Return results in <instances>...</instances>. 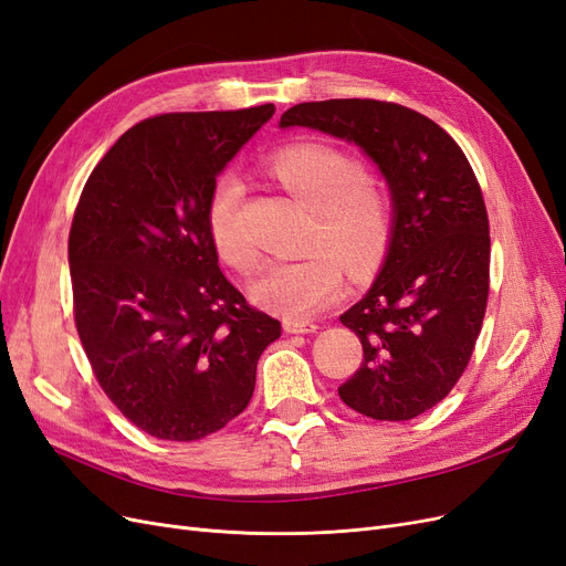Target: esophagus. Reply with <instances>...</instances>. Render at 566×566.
<instances>
[{
    "mask_svg": "<svg viewBox=\"0 0 566 566\" xmlns=\"http://www.w3.org/2000/svg\"><path fill=\"white\" fill-rule=\"evenodd\" d=\"M283 328L285 333H316L318 325L310 318H285Z\"/></svg>",
    "mask_w": 566,
    "mask_h": 566,
    "instance_id": "obj_1",
    "label": "esophagus"
}]
</instances>
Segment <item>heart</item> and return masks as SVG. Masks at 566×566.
Masks as SVG:
<instances>
[{"instance_id":"b5f03b06","label":"heart","mask_w":566,"mask_h":566,"mask_svg":"<svg viewBox=\"0 0 566 566\" xmlns=\"http://www.w3.org/2000/svg\"><path fill=\"white\" fill-rule=\"evenodd\" d=\"M271 172L314 212L310 254L273 262L254 283V300L290 318H304L335 302L345 287L347 266L358 273L378 264L391 241V202L366 179V169L345 148L321 142L293 144L271 158ZM243 181L233 172L214 177L205 198V224L217 252L250 273L260 250L241 229Z\"/></svg>"}]
</instances>
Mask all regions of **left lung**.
<instances>
[{
    "label": "left lung",
    "instance_id": "left-lung-1",
    "mask_svg": "<svg viewBox=\"0 0 566 566\" xmlns=\"http://www.w3.org/2000/svg\"><path fill=\"white\" fill-rule=\"evenodd\" d=\"M354 142L378 163L394 200L385 266L339 316L364 345L339 399L373 420H410L465 373L489 300L491 238L482 188L465 153L430 117L391 101L300 104L281 127Z\"/></svg>",
    "mask_w": 566,
    "mask_h": 566
}]
</instances>
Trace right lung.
Returning <instances> with one entry per match:
<instances>
[{
    "label": "right lung",
    "instance_id": "right-lung-1",
    "mask_svg": "<svg viewBox=\"0 0 566 566\" xmlns=\"http://www.w3.org/2000/svg\"><path fill=\"white\" fill-rule=\"evenodd\" d=\"M273 111L142 119L82 188L67 235L75 328L101 389L150 437L198 441L227 427L281 337L221 273L205 224L214 177Z\"/></svg>",
    "mask_w": 566,
    "mask_h": 566
}]
</instances>
